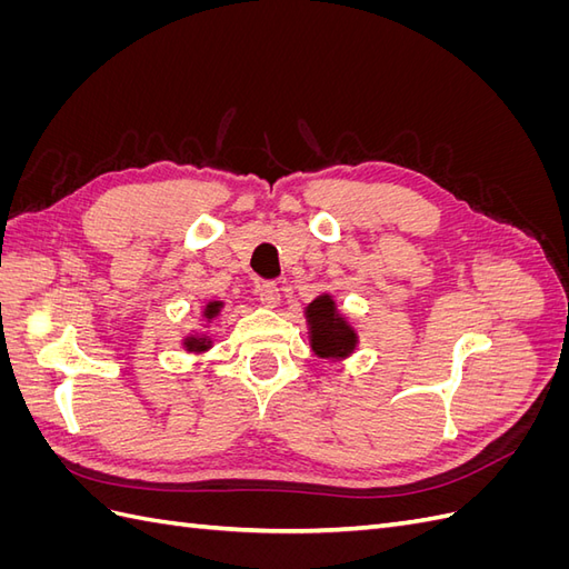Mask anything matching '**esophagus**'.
I'll use <instances>...</instances> for the list:
<instances>
[{"label": "esophagus", "instance_id": "1", "mask_svg": "<svg viewBox=\"0 0 569 569\" xmlns=\"http://www.w3.org/2000/svg\"><path fill=\"white\" fill-rule=\"evenodd\" d=\"M258 299H261V303L266 308H274V306L280 303V287L274 284V282L261 284V287H258Z\"/></svg>", "mask_w": 569, "mask_h": 569}]
</instances>
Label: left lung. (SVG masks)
<instances>
[{"mask_svg":"<svg viewBox=\"0 0 569 569\" xmlns=\"http://www.w3.org/2000/svg\"><path fill=\"white\" fill-rule=\"evenodd\" d=\"M308 327V343L318 358L339 363L347 360L358 349V330L349 316L339 311V306L330 291H322L303 308Z\"/></svg>","mask_w":569,"mask_h":569,"instance_id":"left-lung-1","label":"left lung"}]
</instances>
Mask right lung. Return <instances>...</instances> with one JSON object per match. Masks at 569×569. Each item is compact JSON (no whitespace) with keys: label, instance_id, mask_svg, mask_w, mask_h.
<instances>
[{"label":"right lung","instance_id":"add662e5","mask_svg":"<svg viewBox=\"0 0 569 569\" xmlns=\"http://www.w3.org/2000/svg\"><path fill=\"white\" fill-rule=\"evenodd\" d=\"M222 308H226V301H206L201 308V320H203V330H189L182 341H180V349H184L187 353H194V356H203L213 347V339L209 335V327L218 320V316L222 313Z\"/></svg>","mask_w":569,"mask_h":569}]
</instances>
